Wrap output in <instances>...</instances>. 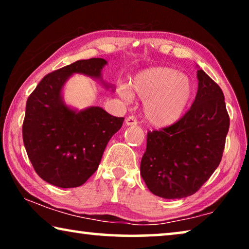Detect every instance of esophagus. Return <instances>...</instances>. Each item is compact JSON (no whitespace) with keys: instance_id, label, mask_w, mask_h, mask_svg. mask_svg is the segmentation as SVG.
Wrapping results in <instances>:
<instances>
[{"instance_id":"34e87169","label":"esophagus","mask_w":249,"mask_h":249,"mask_svg":"<svg viewBox=\"0 0 249 249\" xmlns=\"http://www.w3.org/2000/svg\"><path fill=\"white\" fill-rule=\"evenodd\" d=\"M125 124H126V126H136L137 121L135 120L133 116H128L125 119Z\"/></svg>"}]
</instances>
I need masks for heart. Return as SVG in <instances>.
Masks as SVG:
<instances>
[{
	"mask_svg": "<svg viewBox=\"0 0 249 249\" xmlns=\"http://www.w3.org/2000/svg\"><path fill=\"white\" fill-rule=\"evenodd\" d=\"M122 98L130 101L133 95L144 102V117L155 127H168L184 115L193 96L191 79L168 67H151L138 72L130 81V91L119 86Z\"/></svg>",
	"mask_w": 249,
	"mask_h": 249,
	"instance_id": "obj_1",
	"label": "heart"
}]
</instances>
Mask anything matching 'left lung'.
<instances>
[{"label":"left lung","mask_w":249,"mask_h":249,"mask_svg":"<svg viewBox=\"0 0 249 249\" xmlns=\"http://www.w3.org/2000/svg\"><path fill=\"white\" fill-rule=\"evenodd\" d=\"M191 108L169 127L147 134L141 175L151 193L163 199L192 196L222 159L230 117L221 88L199 67Z\"/></svg>","instance_id":"obj_1"}]
</instances>
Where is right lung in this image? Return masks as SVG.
I'll use <instances>...</instances> for the list:
<instances>
[{"mask_svg":"<svg viewBox=\"0 0 249 249\" xmlns=\"http://www.w3.org/2000/svg\"><path fill=\"white\" fill-rule=\"evenodd\" d=\"M103 58L78 60L43 78L29 95L23 123V141L34 169L41 179L59 188L82 185L100 165L108 141L123 125L100 107L78 109L66 104L64 88L73 74L105 82Z\"/></svg>","mask_w":249,"mask_h":249,"instance_id":"obj_1","label":"right lung"}]
</instances>
